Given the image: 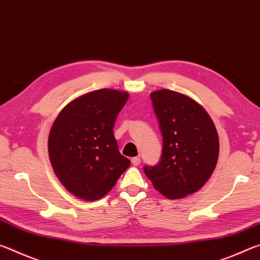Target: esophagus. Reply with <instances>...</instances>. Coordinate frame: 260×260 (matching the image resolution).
<instances>
[{
    "label": "esophagus",
    "instance_id": "1",
    "mask_svg": "<svg viewBox=\"0 0 260 260\" xmlns=\"http://www.w3.org/2000/svg\"><path fill=\"white\" fill-rule=\"evenodd\" d=\"M132 164H133L134 166H138L141 164V159L139 157H133L132 158Z\"/></svg>",
    "mask_w": 260,
    "mask_h": 260
}]
</instances>
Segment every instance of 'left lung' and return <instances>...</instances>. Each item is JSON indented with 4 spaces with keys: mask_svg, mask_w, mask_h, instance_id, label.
Wrapping results in <instances>:
<instances>
[{
    "mask_svg": "<svg viewBox=\"0 0 260 260\" xmlns=\"http://www.w3.org/2000/svg\"><path fill=\"white\" fill-rule=\"evenodd\" d=\"M162 136L160 160L144 173L161 195L178 200L196 192L213 173L219 139L212 119L199 103L177 91L150 94Z\"/></svg>",
    "mask_w": 260,
    "mask_h": 260,
    "instance_id": "obj_1",
    "label": "left lung"
}]
</instances>
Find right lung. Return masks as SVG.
I'll return each mask as SVG.
<instances>
[{
  "instance_id": "right-lung-1",
  "label": "right lung",
  "mask_w": 260,
  "mask_h": 260,
  "mask_svg": "<svg viewBox=\"0 0 260 260\" xmlns=\"http://www.w3.org/2000/svg\"><path fill=\"white\" fill-rule=\"evenodd\" d=\"M128 94L99 89L73 100L52 124L48 140L51 165L74 196L96 201L111 190L131 165L119 152L114 122Z\"/></svg>"
}]
</instances>
